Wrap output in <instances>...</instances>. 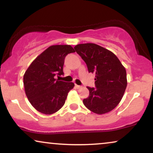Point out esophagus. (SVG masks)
<instances>
[{"instance_id": "obj_1", "label": "esophagus", "mask_w": 153, "mask_h": 153, "mask_svg": "<svg viewBox=\"0 0 153 153\" xmlns=\"http://www.w3.org/2000/svg\"><path fill=\"white\" fill-rule=\"evenodd\" d=\"M75 87H76V88H77V89H80V87H82V86H80V85H76V84H75Z\"/></svg>"}]
</instances>
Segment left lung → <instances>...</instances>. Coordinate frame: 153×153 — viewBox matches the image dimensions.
Segmentation results:
<instances>
[{"label": "left lung", "mask_w": 153, "mask_h": 153, "mask_svg": "<svg viewBox=\"0 0 153 153\" xmlns=\"http://www.w3.org/2000/svg\"><path fill=\"white\" fill-rule=\"evenodd\" d=\"M75 50L95 73L96 87H87L89 95L83 103L93 113L102 115L120 102L127 85L126 69L111 51L94 43L79 44Z\"/></svg>", "instance_id": "8db88e82"}]
</instances>
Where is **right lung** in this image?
Listing matches in <instances>:
<instances>
[{"instance_id": "1", "label": "right lung", "mask_w": 153, "mask_h": 153, "mask_svg": "<svg viewBox=\"0 0 153 153\" xmlns=\"http://www.w3.org/2000/svg\"><path fill=\"white\" fill-rule=\"evenodd\" d=\"M72 52L75 50L68 45L49 47L33 61L24 73L26 95L40 113L51 115L57 112L64 105L68 91L74 87L73 82L59 79L64 74L65 57Z\"/></svg>"}]
</instances>
